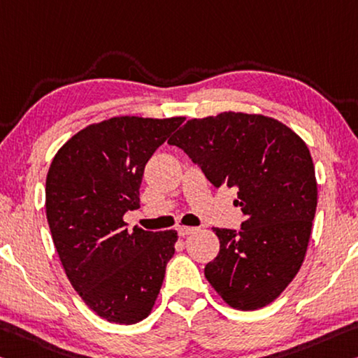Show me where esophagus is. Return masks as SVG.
<instances>
[{"label": "esophagus", "mask_w": 358, "mask_h": 358, "mask_svg": "<svg viewBox=\"0 0 358 358\" xmlns=\"http://www.w3.org/2000/svg\"><path fill=\"white\" fill-rule=\"evenodd\" d=\"M194 231H196V228H192V226H178V228H177L178 236H181V237L188 236V234H191V232H194Z\"/></svg>", "instance_id": "esophagus-1"}]
</instances>
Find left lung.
<instances>
[{
	"label": "left lung",
	"mask_w": 358,
	"mask_h": 358,
	"mask_svg": "<svg viewBox=\"0 0 358 358\" xmlns=\"http://www.w3.org/2000/svg\"><path fill=\"white\" fill-rule=\"evenodd\" d=\"M169 145L178 146L215 188H237L241 229L213 228L218 257L206 277L232 308L274 301L301 268L317 208L314 162L304 141L272 117L245 113L191 119Z\"/></svg>",
	"instance_id": "left-lung-1"
}]
</instances>
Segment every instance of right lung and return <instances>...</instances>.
<instances>
[{
	"mask_svg": "<svg viewBox=\"0 0 358 358\" xmlns=\"http://www.w3.org/2000/svg\"><path fill=\"white\" fill-rule=\"evenodd\" d=\"M183 117L121 116L92 124L57 152L46 178V213L68 280L101 319L143 320L175 253L173 229H127L140 207L145 166Z\"/></svg>",
	"mask_w": 358,
	"mask_h": 358,
	"instance_id": "add662e5",
	"label": "right lung"
}]
</instances>
